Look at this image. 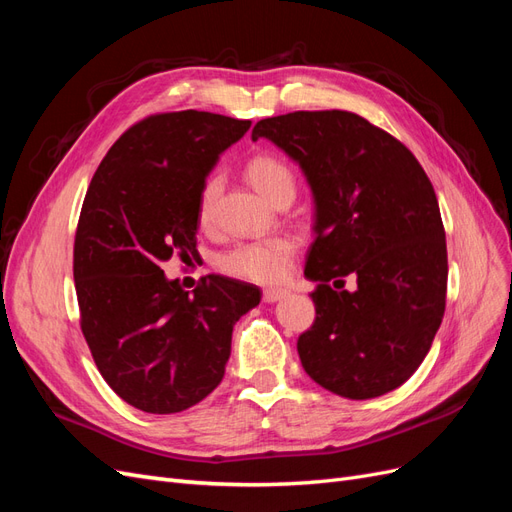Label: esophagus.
I'll return each mask as SVG.
<instances>
[{
  "label": "esophagus",
  "mask_w": 512,
  "mask_h": 512,
  "mask_svg": "<svg viewBox=\"0 0 512 512\" xmlns=\"http://www.w3.org/2000/svg\"><path fill=\"white\" fill-rule=\"evenodd\" d=\"M288 294V290H282V288H267L265 292H262V299H265V303H275L284 299Z\"/></svg>",
  "instance_id": "esophagus-1"
}]
</instances>
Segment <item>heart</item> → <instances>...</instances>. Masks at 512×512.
<instances>
[{"instance_id": "heart-1", "label": "heart", "mask_w": 512, "mask_h": 512, "mask_svg": "<svg viewBox=\"0 0 512 512\" xmlns=\"http://www.w3.org/2000/svg\"><path fill=\"white\" fill-rule=\"evenodd\" d=\"M247 177H250L254 188L271 200L282 190L294 192L292 170L273 156H256L247 164ZM222 190L220 177H209L198 194V220L200 224H209L213 205ZM297 250V243L288 235L265 237L258 241H247L232 247L218 258V267L232 275L241 277L247 282L256 284H277L288 275L290 262Z\"/></svg>"}]
</instances>
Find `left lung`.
<instances>
[{"label":"left lung","instance_id":"8db88e82","mask_svg":"<svg viewBox=\"0 0 512 512\" xmlns=\"http://www.w3.org/2000/svg\"><path fill=\"white\" fill-rule=\"evenodd\" d=\"M258 138L299 164L314 196L305 277L318 282L316 320L297 342L303 369L348 399L397 389L423 363L446 305V235L423 166L348 111L260 119ZM346 274L357 288L335 291Z\"/></svg>","mask_w":512,"mask_h":512}]
</instances>
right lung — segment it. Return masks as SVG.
Wrapping results in <instances>:
<instances>
[{
	"label": "right lung",
	"instance_id": "add662e5",
	"mask_svg": "<svg viewBox=\"0 0 512 512\" xmlns=\"http://www.w3.org/2000/svg\"><path fill=\"white\" fill-rule=\"evenodd\" d=\"M252 121L153 115L108 149L74 239L81 329L108 386L149 414L203 401L224 378L232 327L260 303L252 284L207 275L188 292L162 262L196 252L198 194Z\"/></svg>",
	"mask_w": 512,
	"mask_h": 512
}]
</instances>
